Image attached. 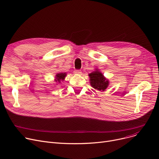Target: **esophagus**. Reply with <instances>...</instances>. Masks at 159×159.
<instances>
[{
    "instance_id": "1",
    "label": "esophagus",
    "mask_w": 159,
    "mask_h": 159,
    "mask_svg": "<svg viewBox=\"0 0 159 159\" xmlns=\"http://www.w3.org/2000/svg\"><path fill=\"white\" fill-rule=\"evenodd\" d=\"M81 71L80 70H76L74 71V73L75 74H81Z\"/></svg>"
}]
</instances>
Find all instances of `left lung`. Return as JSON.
<instances>
[{
	"instance_id": "1",
	"label": "left lung",
	"mask_w": 159,
	"mask_h": 159,
	"mask_svg": "<svg viewBox=\"0 0 159 159\" xmlns=\"http://www.w3.org/2000/svg\"><path fill=\"white\" fill-rule=\"evenodd\" d=\"M90 77V84L93 88L99 91H104L109 84V82L106 80L103 75L98 70L89 74Z\"/></svg>"
}]
</instances>
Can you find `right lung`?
<instances>
[{"label": "right lung", "instance_id": "add662e5", "mask_svg": "<svg viewBox=\"0 0 159 159\" xmlns=\"http://www.w3.org/2000/svg\"><path fill=\"white\" fill-rule=\"evenodd\" d=\"M66 75V74L65 73H58L56 75V80H55L56 82H58L60 83L61 81H62V80H63L64 79Z\"/></svg>", "mask_w": 159, "mask_h": 159}]
</instances>
